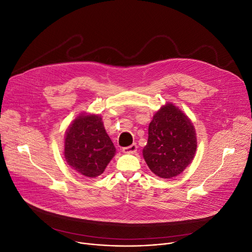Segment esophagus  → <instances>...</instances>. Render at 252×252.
<instances>
[{
  "mask_svg": "<svg viewBox=\"0 0 252 252\" xmlns=\"http://www.w3.org/2000/svg\"><path fill=\"white\" fill-rule=\"evenodd\" d=\"M137 149H138L137 144H131L130 146L124 147V148H123V151H124L125 153H136Z\"/></svg>",
  "mask_w": 252,
  "mask_h": 252,
  "instance_id": "esophagus-1",
  "label": "esophagus"
}]
</instances>
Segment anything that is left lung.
Returning <instances> with one entry per match:
<instances>
[{"label": "left lung", "mask_w": 252, "mask_h": 252, "mask_svg": "<svg viewBox=\"0 0 252 252\" xmlns=\"http://www.w3.org/2000/svg\"><path fill=\"white\" fill-rule=\"evenodd\" d=\"M196 148V133L191 121L169 103L153 116L143 156L152 173L170 179L191 163Z\"/></svg>", "instance_id": "8db88e82"}]
</instances>
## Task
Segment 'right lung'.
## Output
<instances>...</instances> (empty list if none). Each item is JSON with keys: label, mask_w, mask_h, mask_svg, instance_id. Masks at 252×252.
I'll list each match as a JSON object with an SVG mask.
<instances>
[{"label": "right lung", "mask_w": 252, "mask_h": 252, "mask_svg": "<svg viewBox=\"0 0 252 252\" xmlns=\"http://www.w3.org/2000/svg\"><path fill=\"white\" fill-rule=\"evenodd\" d=\"M114 154L115 147L99 115L78 116L66 130L64 155L79 175L100 176Z\"/></svg>", "instance_id": "1"}]
</instances>
